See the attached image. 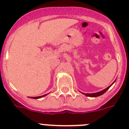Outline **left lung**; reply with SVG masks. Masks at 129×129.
I'll use <instances>...</instances> for the list:
<instances>
[{"mask_svg": "<svg viewBox=\"0 0 129 129\" xmlns=\"http://www.w3.org/2000/svg\"><path fill=\"white\" fill-rule=\"evenodd\" d=\"M115 82V81H114L113 83V84ZM113 84H111V85H109V86H108V88H106V89H104V90H102V91H101V92H97V93H82L83 94L85 95L86 96H88V97H99V96L101 95L104 94V93H105L106 92L107 90H108V89L109 88L111 87V86Z\"/></svg>", "mask_w": 129, "mask_h": 129, "instance_id": "8db88e82", "label": "left lung"}]
</instances>
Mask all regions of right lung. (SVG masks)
<instances>
[{"mask_svg": "<svg viewBox=\"0 0 129 129\" xmlns=\"http://www.w3.org/2000/svg\"><path fill=\"white\" fill-rule=\"evenodd\" d=\"M47 94L44 95H42V96H39V97H30V98H32V99H39V98H41V97H44V96L46 95Z\"/></svg>", "mask_w": 129, "mask_h": 129, "instance_id": "add662e5", "label": "right lung"}]
</instances>
